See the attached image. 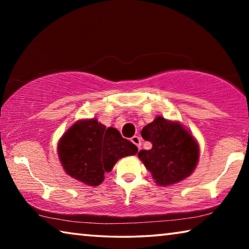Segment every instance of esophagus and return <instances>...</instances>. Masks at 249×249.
Wrapping results in <instances>:
<instances>
[{
	"label": "esophagus",
	"mask_w": 249,
	"mask_h": 249,
	"mask_svg": "<svg viewBox=\"0 0 249 249\" xmlns=\"http://www.w3.org/2000/svg\"><path fill=\"white\" fill-rule=\"evenodd\" d=\"M130 142H132L134 145H136V146L138 147V149L141 148V146H142V142H141V138H140V136H133L132 138H130Z\"/></svg>",
	"instance_id": "esophagus-1"
}]
</instances>
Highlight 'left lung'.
<instances>
[{
	"label": "left lung",
	"instance_id": "8db88e82",
	"mask_svg": "<svg viewBox=\"0 0 249 249\" xmlns=\"http://www.w3.org/2000/svg\"><path fill=\"white\" fill-rule=\"evenodd\" d=\"M142 137L151 142L138 157L159 185H170L190 176L199 160V146L182 125L158 116L142 129Z\"/></svg>",
	"mask_w": 249,
	"mask_h": 249
}]
</instances>
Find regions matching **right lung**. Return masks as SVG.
<instances>
[{
  "instance_id": "add662e5",
  "label": "right lung",
  "mask_w": 249,
  "mask_h": 249,
  "mask_svg": "<svg viewBox=\"0 0 249 249\" xmlns=\"http://www.w3.org/2000/svg\"><path fill=\"white\" fill-rule=\"evenodd\" d=\"M137 147L119 130L107 128L95 119L79 121L58 144L62 167L70 177L88 185H99L117 160L137 153Z\"/></svg>"
}]
</instances>
